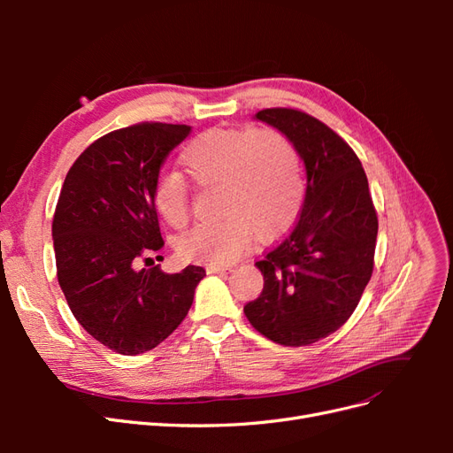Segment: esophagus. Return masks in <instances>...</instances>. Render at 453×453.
Here are the masks:
<instances>
[{
  "label": "esophagus",
  "instance_id": "34e87169",
  "mask_svg": "<svg viewBox=\"0 0 453 453\" xmlns=\"http://www.w3.org/2000/svg\"><path fill=\"white\" fill-rule=\"evenodd\" d=\"M230 266H208V273H228Z\"/></svg>",
  "mask_w": 453,
  "mask_h": 453
}]
</instances>
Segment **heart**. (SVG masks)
<instances>
[{"instance_id": "heart-1", "label": "heart", "mask_w": 453, "mask_h": 453, "mask_svg": "<svg viewBox=\"0 0 453 453\" xmlns=\"http://www.w3.org/2000/svg\"><path fill=\"white\" fill-rule=\"evenodd\" d=\"M185 172L202 188H219L217 213L177 242L187 260L230 265L248 248L253 232L272 242L289 230L303 210L306 181L295 143L273 128H221L202 134L181 153ZM153 203L168 226L188 225V185L177 172H162L153 185Z\"/></svg>"}]
</instances>
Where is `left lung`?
I'll return each instance as SVG.
<instances>
[{"mask_svg":"<svg viewBox=\"0 0 453 453\" xmlns=\"http://www.w3.org/2000/svg\"><path fill=\"white\" fill-rule=\"evenodd\" d=\"M255 117L295 143L308 187L293 230L255 263L265 287L243 313L276 344L310 346L357 308L374 268L378 215L359 157L325 122L289 107Z\"/></svg>","mask_w":453,"mask_h":453,"instance_id":"1","label":"left lung"}]
</instances>
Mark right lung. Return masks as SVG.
Instances as JSON below:
<instances>
[{
    "instance_id": "add662e5",
    "label": "right lung",
    "mask_w": 453,
    "mask_h": 453,
    "mask_svg": "<svg viewBox=\"0 0 453 453\" xmlns=\"http://www.w3.org/2000/svg\"><path fill=\"white\" fill-rule=\"evenodd\" d=\"M187 125L140 122L90 143L67 172L52 219L57 276L75 319L120 355L157 348L187 318L205 276L138 270L164 240L153 203L162 162Z\"/></svg>"
}]
</instances>
